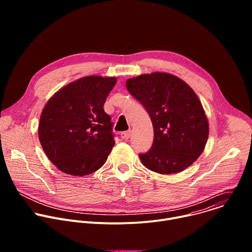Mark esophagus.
I'll use <instances>...</instances> for the list:
<instances>
[{"mask_svg":"<svg viewBox=\"0 0 252 252\" xmlns=\"http://www.w3.org/2000/svg\"><path fill=\"white\" fill-rule=\"evenodd\" d=\"M121 137H122L124 140H127V139L130 137V131L128 130V131H124V132H122Z\"/></svg>","mask_w":252,"mask_h":252,"instance_id":"esophagus-1","label":"esophagus"}]
</instances>
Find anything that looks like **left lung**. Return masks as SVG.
<instances>
[{
	"label": "left lung",
	"mask_w": 252,
	"mask_h": 252,
	"mask_svg": "<svg viewBox=\"0 0 252 252\" xmlns=\"http://www.w3.org/2000/svg\"><path fill=\"white\" fill-rule=\"evenodd\" d=\"M126 89L149 113L154 143L139 158L147 168L172 174L190 166L208 138V121L194 91L167 73L140 75L126 81Z\"/></svg>",
	"instance_id": "obj_1"
}]
</instances>
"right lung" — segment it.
Here are the masks:
<instances>
[{
	"instance_id": "right-lung-1",
	"label": "right lung",
	"mask_w": 252,
	"mask_h": 252,
	"mask_svg": "<svg viewBox=\"0 0 252 252\" xmlns=\"http://www.w3.org/2000/svg\"><path fill=\"white\" fill-rule=\"evenodd\" d=\"M116 78L89 76L60 89L46 103L39 123L42 148L61 171L74 176L100 168L115 146L113 123L103 103Z\"/></svg>"
}]
</instances>
